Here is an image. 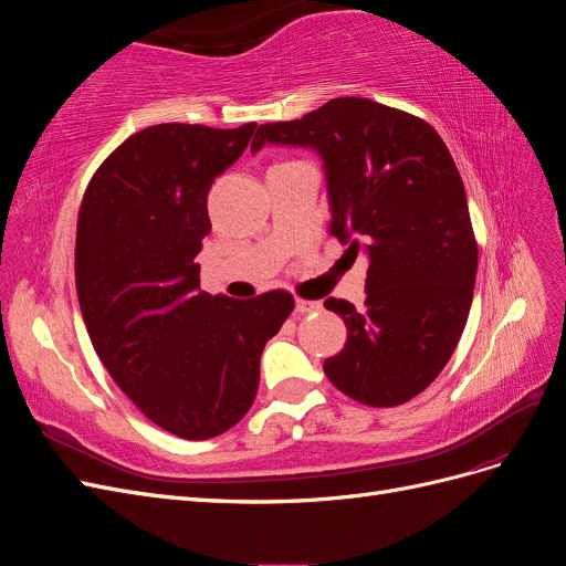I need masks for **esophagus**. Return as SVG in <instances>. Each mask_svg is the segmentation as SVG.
<instances>
[{
  "instance_id": "obj_1",
  "label": "esophagus",
  "mask_w": 566,
  "mask_h": 566,
  "mask_svg": "<svg viewBox=\"0 0 566 566\" xmlns=\"http://www.w3.org/2000/svg\"><path fill=\"white\" fill-rule=\"evenodd\" d=\"M323 310L321 302H312V300H297L295 302V312L300 314H316Z\"/></svg>"
}]
</instances>
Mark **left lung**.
Returning <instances> with one entry per match:
<instances>
[{
    "mask_svg": "<svg viewBox=\"0 0 566 566\" xmlns=\"http://www.w3.org/2000/svg\"><path fill=\"white\" fill-rule=\"evenodd\" d=\"M269 144L318 153L328 231L368 256L361 310L323 302L347 325L345 349L325 358V375L358 403L410 401L449 364L474 295V231L447 144L424 119L356 96L262 125L250 150Z\"/></svg>",
    "mask_w": 566,
    "mask_h": 566,
    "instance_id": "8db88e82",
    "label": "left lung"
}]
</instances>
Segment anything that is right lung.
<instances>
[{
  "instance_id": "right-lung-1",
  "label": "right lung",
  "mask_w": 566,
  "mask_h": 566,
  "mask_svg": "<svg viewBox=\"0 0 566 566\" xmlns=\"http://www.w3.org/2000/svg\"><path fill=\"white\" fill-rule=\"evenodd\" d=\"M254 129L136 132L96 169L77 217L75 285L98 358L148 420L191 441L248 413L264 345L295 306L285 290L248 302L200 290L210 186Z\"/></svg>"
}]
</instances>
